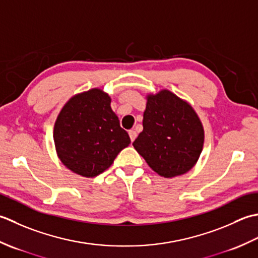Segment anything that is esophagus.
Returning <instances> with one entry per match:
<instances>
[{"mask_svg": "<svg viewBox=\"0 0 258 258\" xmlns=\"http://www.w3.org/2000/svg\"><path fill=\"white\" fill-rule=\"evenodd\" d=\"M129 137H130V140L134 141L137 138V133L135 130H130L129 131Z\"/></svg>", "mask_w": 258, "mask_h": 258, "instance_id": "1", "label": "esophagus"}]
</instances>
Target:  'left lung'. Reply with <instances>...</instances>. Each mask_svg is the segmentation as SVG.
Masks as SVG:
<instances>
[{"label": "left lung", "mask_w": 258, "mask_h": 258, "mask_svg": "<svg viewBox=\"0 0 258 258\" xmlns=\"http://www.w3.org/2000/svg\"><path fill=\"white\" fill-rule=\"evenodd\" d=\"M143 125L133 145L159 176H180L196 165L204 146V127L185 100L166 89L148 94Z\"/></svg>", "instance_id": "left-lung-1"}]
</instances>
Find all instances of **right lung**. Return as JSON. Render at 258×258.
Instances as JSON below:
<instances>
[{"label": "right lung", "instance_id": "1", "mask_svg": "<svg viewBox=\"0 0 258 258\" xmlns=\"http://www.w3.org/2000/svg\"><path fill=\"white\" fill-rule=\"evenodd\" d=\"M110 103L109 94L94 88L70 98L57 114L53 129L56 154L77 175H100L130 144Z\"/></svg>", "mask_w": 258, "mask_h": 258}]
</instances>
